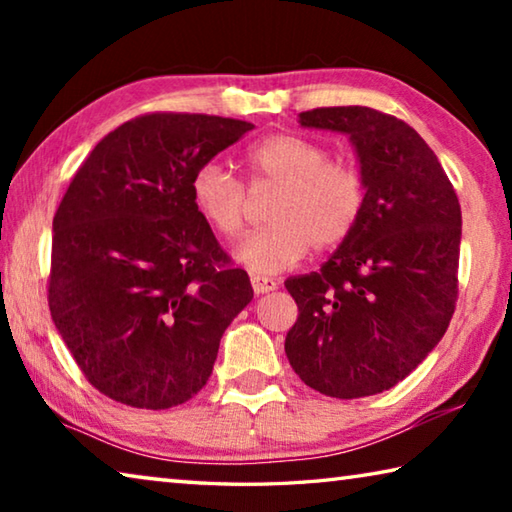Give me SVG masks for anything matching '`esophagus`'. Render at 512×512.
I'll use <instances>...</instances> for the list:
<instances>
[{"label":"esophagus","instance_id":"obj_1","mask_svg":"<svg viewBox=\"0 0 512 512\" xmlns=\"http://www.w3.org/2000/svg\"><path fill=\"white\" fill-rule=\"evenodd\" d=\"M250 284H253V291L257 293V296L277 289V282L271 280V277H264V275H250Z\"/></svg>","mask_w":512,"mask_h":512}]
</instances>
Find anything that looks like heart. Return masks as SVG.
I'll list each match as a JSON object with an SVG mask.
<instances>
[{"label": "heart", "instance_id": "1", "mask_svg": "<svg viewBox=\"0 0 512 512\" xmlns=\"http://www.w3.org/2000/svg\"><path fill=\"white\" fill-rule=\"evenodd\" d=\"M248 189L275 192L266 205V225L239 246V259L255 273H280L309 248L329 250L357 228L366 207V180L350 164L334 162L323 144L293 133H277L244 155ZM192 203L223 239L244 230L250 201L246 187L219 162L194 171Z\"/></svg>", "mask_w": 512, "mask_h": 512}]
</instances>
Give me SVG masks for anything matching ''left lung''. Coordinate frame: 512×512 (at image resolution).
I'll list each match as a JSON object with an SVG mask.
<instances>
[{
    "label": "left lung",
    "mask_w": 512,
    "mask_h": 512,
    "mask_svg": "<svg viewBox=\"0 0 512 512\" xmlns=\"http://www.w3.org/2000/svg\"><path fill=\"white\" fill-rule=\"evenodd\" d=\"M300 124L350 135L366 207L320 271L284 282L298 305L284 352L309 388L354 400L393 388L447 332L461 205L436 153L402 119L336 106L300 112Z\"/></svg>",
    "instance_id": "1"
}]
</instances>
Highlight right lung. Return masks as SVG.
<instances>
[{
    "label": "right lung",
    "mask_w": 512,
    "mask_h": 512,
    "mask_svg": "<svg viewBox=\"0 0 512 512\" xmlns=\"http://www.w3.org/2000/svg\"><path fill=\"white\" fill-rule=\"evenodd\" d=\"M253 124L149 112L108 133L54 216L47 300L85 379L135 409L207 384L225 327L253 300L192 203L194 171Z\"/></svg>",
    "instance_id": "1"
}]
</instances>
